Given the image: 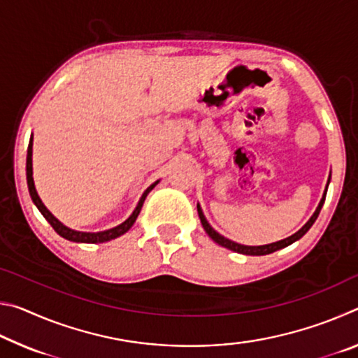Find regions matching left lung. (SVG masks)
I'll use <instances>...</instances> for the list:
<instances>
[{"instance_id":"8db88e82","label":"left lung","mask_w":358,"mask_h":358,"mask_svg":"<svg viewBox=\"0 0 358 358\" xmlns=\"http://www.w3.org/2000/svg\"><path fill=\"white\" fill-rule=\"evenodd\" d=\"M329 183H330V180H329ZM329 183H327V186H329ZM325 196H327V189H325V192H324L322 199H320V202H319V205H317L316 211H314V215L310 217V221H308V222L305 224V226H303V227L299 230V232H295L294 235H290V237H287V238L276 241V243L262 245V246H245V245L235 243V241L229 240V238H226V237H222V235L217 234L216 230L210 226L208 221L205 220L203 211H202L201 205H199V203H197V213H199V217H201V222H202V226H203V229H205V232H207L208 237H210L211 240H213V241H216L217 245L227 248V250H230V251H235V252H240V254H246V256H265V254H271V252H275V251H278V250H282V248L292 245L294 241L300 240V238L303 237V235H305V234L308 232V230L311 229L314 221L317 220V216H319V213H320V208H322V205H324V202H325Z\"/></svg>"}]
</instances>
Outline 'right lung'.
I'll return each mask as SVG.
<instances>
[{"instance_id":"right-lung-1","label":"right lung","mask_w":358,"mask_h":358,"mask_svg":"<svg viewBox=\"0 0 358 358\" xmlns=\"http://www.w3.org/2000/svg\"><path fill=\"white\" fill-rule=\"evenodd\" d=\"M27 181H28V189H29V196H31L33 202L38 210L42 213V216L45 217V220L50 222V226L55 229V232L58 235H62L63 238L69 240V241H76V243H104V241H110L113 238L120 237V235H123L128 232V230L132 227V224L136 222L138 213H141L142 210V205L145 202V199H147L148 192L153 189V187L159 183V181H155L153 185L148 186L145 192L142 194L141 201H138L136 210L132 211V215L126 220L124 222H121L120 226L113 227V229H108L104 230V232H78V230L74 229H69L66 227L63 222H59L55 216H53L50 211L47 210V207L44 203H42L41 197L38 196V192H36V187H34V180H33V136L29 138V145H28V155H27Z\"/></svg>"}]
</instances>
